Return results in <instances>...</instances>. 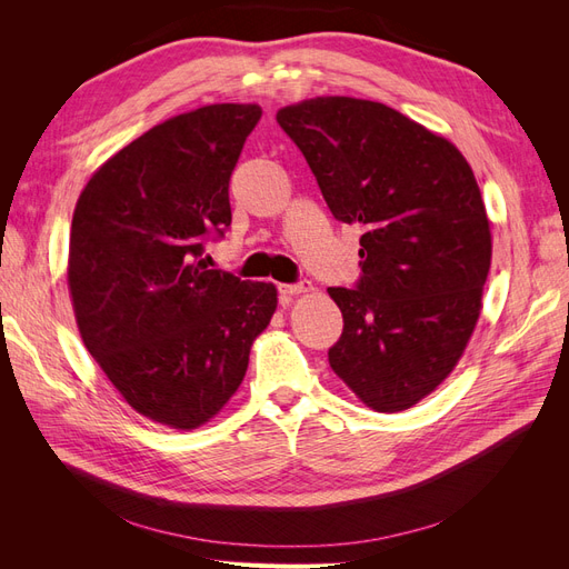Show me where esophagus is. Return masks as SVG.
I'll use <instances>...</instances> for the list:
<instances>
[{
  "label": "esophagus",
  "instance_id": "esophagus-1",
  "mask_svg": "<svg viewBox=\"0 0 569 569\" xmlns=\"http://www.w3.org/2000/svg\"><path fill=\"white\" fill-rule=\"evenodd\" d=\"M280 295L282 297H299V295H306V291H313V284L311 282H299V284H280Z\"/></svg>",
  "mask_w": 569,
  "mask_h": 569
}]
</instances>
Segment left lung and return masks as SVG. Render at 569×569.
Returning a JSON list of instances; mask_svg holds the SVG:
<instances>
[{
	"label": "left lung",
	"mask_w": 569,
	"mask_h": 569,
	"mask_svg": "<svg viewBox=\"0 0 569 569\" xmlns=\"http://www.w3.org/2000/svg\"><path fill=\"white\" fill-rule=\"evenodd\" d=\"M278 123L332 216L363 230L356 289H327L343 316L330 366L377 412L416 406L458 366L481 313L491 228L472 168L380 101L303 99Z\"/></svg>",
	"instance_id": "left-lung-1"
}]
</instances>
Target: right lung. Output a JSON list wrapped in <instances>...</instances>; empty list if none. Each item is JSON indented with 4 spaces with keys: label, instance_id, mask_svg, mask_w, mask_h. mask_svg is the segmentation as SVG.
Segmentation results:
<instances>
[{
    "label": "right lung",
    "instance_id": "1",
    "mask_svg": "<svg viewBox=\"0 0 569 569\" xmlns=\"http://www.w3.org/2000/svg\"><path fill=\"white\" fill-rule=\"evenodd\" d=\"M258 104H209L153 126L78 197L68 291L82 343L126 403L173 429L216 418L278 308L272 282L206 266L230 226V176Z\"/></svg>",
    "mask_w": 569,
    "mask_h": 569
}]
</instances>
